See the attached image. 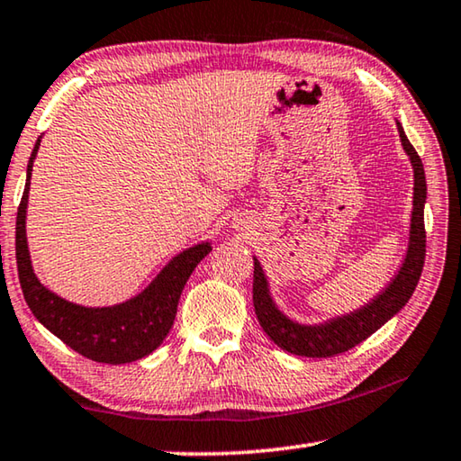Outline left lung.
Returning <instances> with one entry per match:
<instances>
[{"label":"left lung","mask_w":461,"mask_h":461,"mask_svg":"<svg viewBox=\"0 0 461 461\" xmlns=\"http://www.w3.org/2000/svg\"><path fill=\"white\" fill-rule=\"evenodd\" d=\"M398 135L408 159H411L414 174L412 188V213H411V231H408V248L402 265L392 276L390 283L379 291V294L348 313L328 318L318 324H302L289 318L270 295V283L258 258L254 257V285H252V302L257 310V318L262 330L276 347L287 350L291 355L299 357H332L353 348L369 339L371 334L379 330L388 320L404 308L408 299L414 294L419 285L422 265H425V203H427V180L425 167L419 153L408 141V137L396 121Z\"/></svg>","instance_id":"obj_1"}]
</instances>
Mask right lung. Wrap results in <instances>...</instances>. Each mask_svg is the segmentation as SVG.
Returning a JSON list of instances; mask_svg holds the SVG:
<instances>
[{"instance_id": "right-lung-1", "label": "right lung", "mask_w": 461, "mask_h": 461, "mask_svg": "<svg viewBox=\"0 0 461 461\" xmlns=\"http://www.w3.org/2000/svg\"><path fill=\"white\" fill-rule=\"evenodd\" d=\"M41 137L36 139L28 159L26 186L16 217L18 279L28 308L49 332L87 359L108 365L143 359L162 345L170 332L182 289L196 265L211 252V242L207 240L178 252L141 294L127 302L104 305V308H87L53 294L36 276L26 240L28 191H31L32 164L41 148Z\"/></svg>"}]
</instances>
